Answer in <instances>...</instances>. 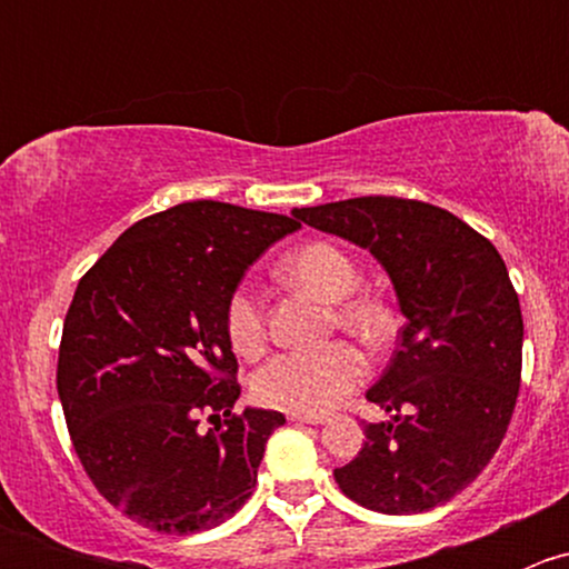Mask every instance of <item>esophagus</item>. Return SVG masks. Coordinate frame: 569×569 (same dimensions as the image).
<instances>
[{
	"instance_id": "obj_1",
	"label": "esophagus",
	"mask_w": 569,
	"mask_h": 569,
	"mask_svg": "<svg viewBox=\"0 0 569 569\" xmlns=\"http://www.w3.org/2000/svg\"><path fill=\"white\" fill-rule=\"evenodd\" d=\"M289 421H297V423H325L327 418L325 416H302V412H291Z\"/></svg>"
}]
</instances>
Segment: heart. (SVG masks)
I'll use <instances>...</instances> for the list:
<instances>
[{"label": "heart", "mask_w": 569, "mask_h": 569, "mask_svg": "<svg viewBox=\"0 0 569 569\" xmlns=\"http://www.w3.org/2000/svg\"><path fill=\"white\" fill-rule=\"evenodd\" d=\"M283 280L311 291L325 302H340L338 325L360 336L363 341H380L388 332V313L371 297L347 300L358 286V267L341 248L330 242H313L295 250L280 267ZM226 327L231 347L239 355H256L263 347V308L261 297L250 286L233 291L228 300ZM366 360L355 347L332 341L319 349H289L269 358L252 375V396L261 405L278 410L319 416L336 407L349 391L363 382Z\"/></svg>", "instance_id": "obj_1"}]
</instances>
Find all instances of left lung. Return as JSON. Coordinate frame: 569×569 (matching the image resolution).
Returning <instances> with one entry per match:
<instances>
[{"label": "left lung", "instance_id": "8db88e82", "mask_svg": "<svg viewBox=\"0 0 569 569\" xmlns=\"http://www.w3.org/2000/svg\"><path fill=\"white\" fill-rule=\"evenodd\" d=\"M291 217L369 250L407 319L366 391L391 418L366 423L338 487L382 515L451 501L492 460L518 401L523 317L507 263L468 222L421 200L377 194Z\"/></svg>", "mask_w": 569, "mask_h": 569}]
</instances>
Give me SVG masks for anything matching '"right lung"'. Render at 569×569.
<instances>
[{
  "mask_svg": "<svg viewBox=\"0 0 569 569\" xmlns=\"http://www.w3.org/2000/svg\"><path fill=\"white\" fill-rule=\"evenodd\" d=\"M300 222L217 200L134 222L88 274L62 325L57 393L84 470L112 507L162 533L231 518L256 487L278 410L233 412L228 300ZM200 411L221 421L200 433Z\"/></svg>",
  "mask_w": 569,
  "mask_h": 569,
  "instance_id": "1",
  "label": "right lung"
}]
</instances>
